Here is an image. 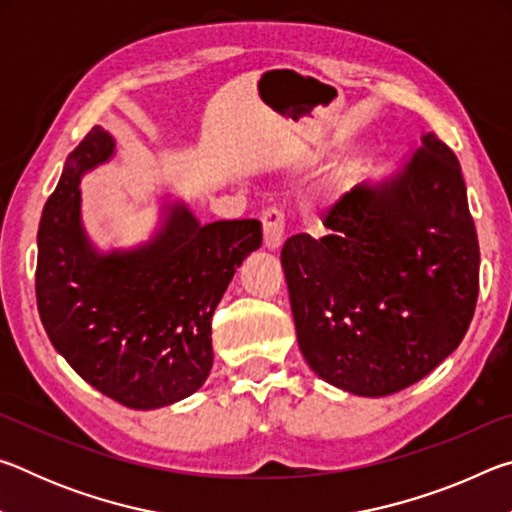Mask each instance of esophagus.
Returning <instances> with one entry per match:
<instances>
[{
    "instance_id": "esophagus-1",
    "label": "esophagus",
    "mask_w": 512,
    "mask_h": 512,
    "mask_svg": "<svg viewBox=\"0 0 512 512\" xmlns=\"http://www.w3.org/2000/svg\"><path fill=\"white\" fill-rule=\"evenodd\" d=\"M262 225H264V244L268 248H280L284 241V212L277 207H266L262 212Z\"/></svg>"
}]
</instances>
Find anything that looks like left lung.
Wrapping results in <instances>:
<instances>
[{"label": "left lung", "instance_id": "obj_1", "mask_svg": "<svg viewBox=\"0 0 512 512\" xmlns=\"http://www.w3.org/2000/svg\"><path fill=\"white\" fill-rule=\"evenodd\" d=\"M329 230L284 241L298 345L332 386L384 397L461 345L479 298V239L461 164L424 135L393 180L357 185L323 216Z\"/></svg>", "mask_w": 512, "mask_h": 512}]
</instances>
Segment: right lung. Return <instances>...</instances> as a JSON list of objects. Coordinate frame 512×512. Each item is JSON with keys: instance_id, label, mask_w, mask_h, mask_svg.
I'll return each instance as SVG.
<instances>
[{"instance_id": "right-lung-1", "label": "right lung", "mask_w": 512, "mask_h": 512, "mask_svg": "<svg viewBox=\"0 0 512 512\" xmlns=\"http://www.w3.org/2000/svg\"><path fill=\"white\" fill-rule=\"evenodd\" d=\"M112 149L94 126L69 153L42 210L36 300L49 341L88 384L128 409H158L210 375L214 309L262 246V223L201 225L180 205L153 244L101 257L83 235L79 183Z\"/></svg>"}]
</instances>
